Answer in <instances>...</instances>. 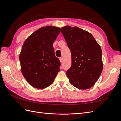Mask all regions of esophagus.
I'll return each instance as SVG.
<instances>
[{"mask_svg": "<svg viewBox=\"0 0 121 121\" xmlns=\"http://www.w3.org/2000/svg\"><path fill=\"white\" fill-rule=\"evenodd\" d=\"M59 60H60V61L61 63H62V62H63V58H62V57H60V58H59Z\"/></svg>", "mask_w": 121, "mask_h": 121, "instance_id": "34e87169", "label": "esophagus"}]
</instances>
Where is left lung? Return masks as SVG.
I'll return each instance as SVG.
<instances>
[{"mask_svg": "<svg viewBox=\"0 0 121 121\" xmlns=\"http://www.w3.org/2000/svg\"><path fill=\"white\" fill-rule=\"evenodd\" d=\"M61 33L71 54V66L66 72L70 83L80 89L91 87L103 70L100 46L91 33L77 26H65Z\"/></svg>", "mask_w": 121, "mask_h": 121, "instance_id": "left-lung-1", "label": "left lung"}]
</instances>
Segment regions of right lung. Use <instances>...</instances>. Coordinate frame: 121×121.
Masks as SVG:
<instances>
[{
    "mask_svg": "<svg viewBox=\"0 0 121 121\" xmlns=\"http://www.w3.org/2000/svg\"><path fill=\"white\" fill-rule=\"evenodd\" d=\"M61 29L42 27L25 41L19 55L23 76L32 86L44 88L51 85L60 70V60L54 53L53 44Z\"/></svg>",
    "mask_w": 121,
    "mask_h": 121,
    "instance_id": "obj_1",
    "label": "right lung"
}]
</instances>
